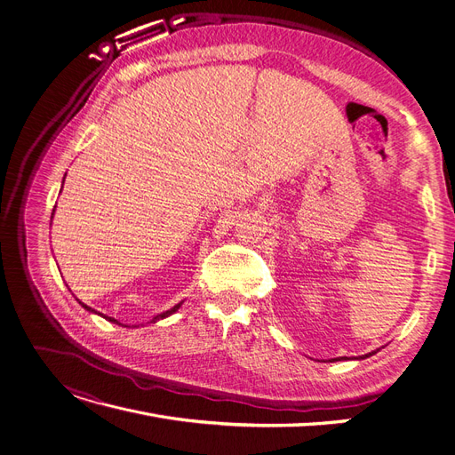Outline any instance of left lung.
Instances as JSON below:
<instances>
[{
  "mask_svg": "<svg viewBox=\"0 0 455 455\" xmlns=\"http://www.w3.org/2000/svg\"><path fill=\"white\" fill-rule=\"evenodd\" d=\"M378 351H371V353H368V355H363V357H359V359H366V357H371V355H375ZM346 359V357H344ZM332 361H340V359H332Z\"/></svg>",
  "mask_w": 455,
  "mask_h": 455,
  "instance_id": "left-lung-1",
  "label": "left lung"
}]
</instances>
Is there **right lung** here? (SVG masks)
Returning <instances> with one entry per match:
<instances>
[{"label":"right lung","instance_id":"right-lung-1","mask_svg":"<svg viewBox=\"0 0 455 455\" xmlns=\"http://www.w3.org/2000/svg\"><path fill=\"white\" fill-rule=\"evenodd\" d=\"M80 305H82L84 308H87L89 312H94L92 308H89V307H87V305H84L82 301H80ZM180 305H182V303H179V305H174V307H172L171 310H165L164 314H157V315H154V318H152V322H157V320H164V318H167V315H171V314H174L176 310H179V308H180ZM98 314H100V312H98ZM100 315H102V314H100ZM104 318H106V320H109V322H113V323H118V322H116V320H113V318H108V315H104Z\"/></svg>","mask_w":455,"mask_h":455}]
</instances>
